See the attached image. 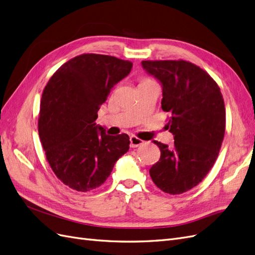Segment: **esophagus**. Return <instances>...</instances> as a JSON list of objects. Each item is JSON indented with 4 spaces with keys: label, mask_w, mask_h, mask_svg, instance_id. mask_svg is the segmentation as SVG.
<instances>
[{
    "label": "esophagus",
    "mask_w": 255,
    "mask_h": 255,
    "mask_svg": "<svg viewBox=\"0 0 255 255\" xmlns=\"http://www.w3.org/2000/svg\"><path fill=\"white\" fill-rule=\"evenodd\" d=\"M129 141H130V148H137V146H139L144 142L143 140L140 139V138H138L136 136H130Z\"/></svg>",
    "instance_id": "esophagus-1"
}]
</instances>
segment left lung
Masks as SVG:
<instances>
[{
	"instance_id": "obj_1",
	"label": "left lung",
	"mask_w": 255,
	"mask_h": 255,
	"mask_svg": "<svg viewBox=\"0 0 255 255\" xmlns=\"http://www.w3.org/2000/svg\"><path fill=\"white\" fill-rule=\"evenodd\" d=\"M142 68L163 87L161 109L174 136L172 148L154 141L160 158L150 169L156 186L180 195L201 182L218 157L226 130L220 88L207 72L185 60H143Z\"/></svg>"
}]
</instances>
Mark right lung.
Segmentation results:
<instances>
[{"instance_id":"add662e5","label":"right lung","mask_w":255,"mask_h":255,"mask_svg":"<svg viewBox=\"0 0 255 255\" xmlns=\"http://www.w3.org/2000/svg\"><path fill=\"white\" fill-rule=\"evenodd\" d=\"M128 60L82 54L53 74L41 97L38 132L53 172L70 188L96 189L129 149L127 134L106 135L98 111L132 70Z\"/></svg>"}]
</instances>
